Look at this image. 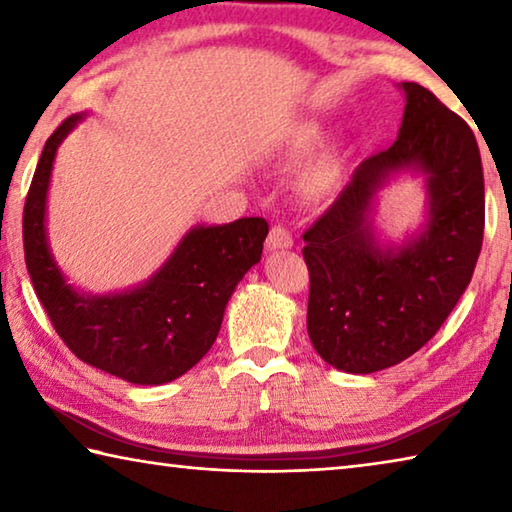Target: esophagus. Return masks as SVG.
Masks as SVG:
<instances>
[{"label": "esophagus", "mask_w": 512, "mask_h": 512, "mask_svg": "<svg viewBox=\"0 0 512 512\" xmlns=\"http://www.w3.org/2000/svg\"><path fill=\"white\" fill-rule=\"evenodd\" d=\"M291 246H293L291 232L284 228V225H273L271 232H268V237H266V248L282 250V248H291Z\"/></svg>", "instance_id": "1"}]
</instances>
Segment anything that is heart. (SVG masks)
<instances>
[{
	"label": "heart",
	"instance_id": "heart-1",
	"mask_svg": "<svg viewBox=\"0 0 512 512\" xmlns=\"http://www.w3.org/2000/svg\"><path fill=\"white\" fill-rule=\"evenodd\" d=\"M327 140V131L318 121H300V124L291 126L282 142V155L289 162H302L309 160L320 146ZM341 178V164L339 158L332 153H327L320 158L314 169L309 171V189L314 194H329L339 185Z\"/></svg>",
	"mask_w": 512,
	"mask_h": 512
}]
</instances>
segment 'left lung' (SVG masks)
Wrapping results in <instances>:
<instances>
[{"instance_id":"obj_1","label":"left lung","mask_w":512,"mask_h":512,"mask_svg":"<svg viewBox=\"0 0 512 512\" xmlns=\"http://www.w3.org/2000/svg\"><path fill=\"white\" fill-rule=\"evenodd\" d=\"M406 106L391 149L363 160L305 230L307 332L329 366L368 375L427 343L472 280L483 244L485 192L472 128L436 94L402 83ZM428 176L430 221L400 249H379L367 214L391 172Z\"/></svg>"}]
</instances>
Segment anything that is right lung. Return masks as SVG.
Masks as SVG:
<instances>
[{
    "instance_id": "right-lung-1",
    "label": "right lung",
    "mask_w": 512,
    "mask_h": 512,
    "mask_svg": "<svg viewBox=\"0 0 512 512\" xmlns=\"http://www.w3.org/2000/svg\"><path fill=\"white\" fill-rule=\"evenodd\" d=\"M81 119L67 117L49 135L24 203V259L33 289L58 336L81 361L131 384H167L212 348L232 291L262 259L268 223L244 216L228 225H198L142 287L115 296L74 291L51 257L45 207L58 144Z\"/></svg>"
}]
</instances>
